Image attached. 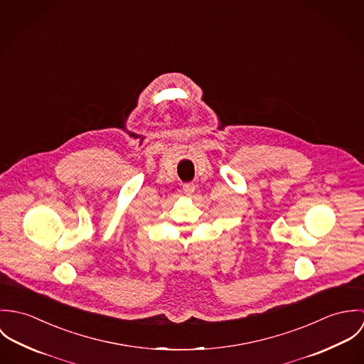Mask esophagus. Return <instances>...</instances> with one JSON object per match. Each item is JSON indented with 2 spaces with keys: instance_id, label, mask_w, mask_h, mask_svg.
<instances>
[{
  "instance_id": "1",
  "label": "esophagus",
  "mask_w": 364,
  "mask_h": 364,
  "mask_svg": "<svg viewBox=\"0 0 364 364\" xmlns=\"http://www.w3.org/2000/svg\"><path fill=\"white\" fill-rule=\"evenodd\" d=\"M193 192H195V185H193V183H186V185L183 186V193H185L186 196H192Z\"/></svg>"
}]
</instances>
